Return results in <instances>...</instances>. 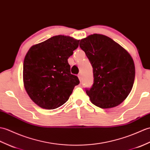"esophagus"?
<instances>
[{
  "mask_svg": "<svg viewBox=\"0 0 150 150\" xmlns=\"http://www.w3.org/2000/svg\"><path fill=\"white\" fill-rule=\"evenodd\" d=\"M78 77H79V81H82V76H81V74H78Z\"/></svg>",
  "mask_w": 150,
  "mask_h": 150,
  "instance_id": "1",
  "label": "esophagus"
}]
</instances>
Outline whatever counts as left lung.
I'll return each instance as SVG.
<instances>
[{
    "label": "left lung",
    "instance_id": "left-lung-1",
    "mask_svg": "<svg viewBox=\"0 0 150 150\" xmlns=\"http://www.w3.org/2000/svg\"><path fill=\"white\" fill-rule=\"evenodd\" d=\"M79 46L93 68V85L86 90L91 102L102 109L120 105L134 82L135 65L130 54L111 38L100 34L81 39Z\"/></svg>",
    "mask_w": 150,
    "mask_h": 150
}]
</instances>
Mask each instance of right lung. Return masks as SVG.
<instances>
[{
  "mask_svg": "<svg viewBox=\"0 0 150 150\" xmlns=\"http://www.w3.org/2000/svg\"><path fill=\"white\" fill-rule=\"evenodd\" d=\"M79 41L69 36H55L28 50L23 61V86L30 99L41 108L61 107L79 83L77 76L71 74L68 62Z\"/></svg>",
  "mask_w": 150,
  "mask_h": 150,
  "instance_id": "1",
  "label": "right lung"
}]
</instances>
